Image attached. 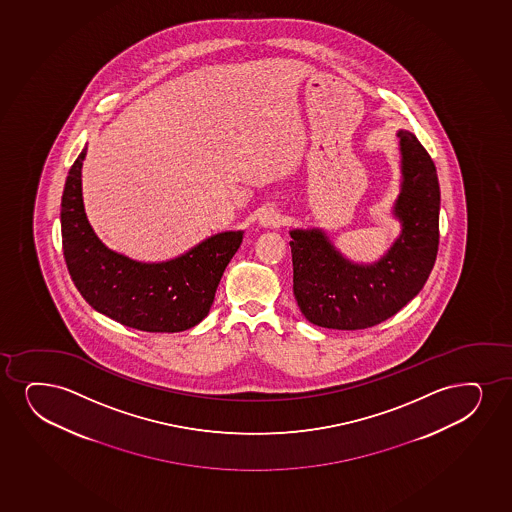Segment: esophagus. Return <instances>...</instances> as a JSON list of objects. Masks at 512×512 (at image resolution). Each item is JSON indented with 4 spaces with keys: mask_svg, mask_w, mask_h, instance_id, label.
<instances>
[{
    "mask_svg": "<svg viewBox=\"0 0 512 512\" xmlns=\"http://www.w3.org/2000/svg\"><path fill=\"white\" fill-rule=\"evenodd\" d=\"M260 226L264 228H278L283 224V215L278 209H265L259 217Z\"/></svg>",
    "mask_w": 512,
    "mask_h": 512,
    "instance_id": "esophagus-1",
    "label": "esophagus"
}]
</instances>
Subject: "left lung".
Here are the masks:
<instances>
[{
    "instance_id": "8db88e82",
    "label": "left lung",
    "mask_w": 512,
    "mask_h": 512,
    "mask_svg": "<svg viewBox=\"0 0 512 512\" xmlns=\"http://www.w3.org/2000/svg\"><path fill=\"white\" fill-rule=\"evenodd\" d=\"M402 191L395 215L402 234L385 257L359 265L341 257L319 229L291 231L293 295L305 319L329 329H366L395 316L423 290L440 241L436 167L409 131H398Z\"/></svg>"
}]
</instances>
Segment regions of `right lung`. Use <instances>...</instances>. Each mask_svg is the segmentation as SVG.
<instances>
[{
    "label": "right lung",
    "instance_id": "add662e5",
    "mask_svg": "<svg viewBox=\"0 0 512 512\" xmlns=\"http://www.w3.org/2000/svg\"><path fill=\"white\" fill-rule=\"evenodd\" d=\"M86 148L70 167L62 195V247L70 278L84 300L127 328L177 333L209 314L222 272L243 231L215 234L186 255L143 264L108 250L89 226L81 193Z\"/></svg>",
    "mask_w": 512,
    "mask_h": 512
}]
</instances>
